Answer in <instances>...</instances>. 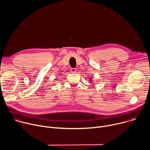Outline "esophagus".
<instances>
[{
	"mask_svg": "<svg viewBox=\"0 0 150 150\" xmlns=\"http://www.w3.org/2000/svg\"><path fill=\"white\" fill-rule=\"evenodd\" d=\"M76 71H77V70L75 68H73V69H71V73H76Z\"/></svg>",
	"mask_w": 150,
	"mask_h": 150,
	"instance_id": "1",
	"label": "esophagus"
}]
</instances>
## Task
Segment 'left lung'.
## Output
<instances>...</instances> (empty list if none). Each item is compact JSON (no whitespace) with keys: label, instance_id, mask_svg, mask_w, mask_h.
<instances>
[{"label":"left lung","instance_id":"1","mask_svg":"<svg viewBox=\"0 0 150 150\" xmlns=\"http://www.w3.org/2000/svg\"><path fill=\"white\" fill-rule=\"evenodd\" d=\"M88 79H90V80H89V81H91V82H92V81H93V80H92V77H88Z\"/></svg>","mask_w":150,"mask_h":150}]
</instances>
